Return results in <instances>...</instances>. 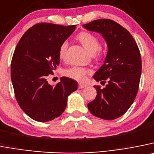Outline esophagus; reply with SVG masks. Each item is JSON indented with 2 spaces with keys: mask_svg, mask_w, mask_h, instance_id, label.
Wrapping results in <instances>:
<instances>
[{
  "mask_svg": "<svg viewBox=\"0 0 154 154\" xmlns=\"http://www.w3.org/2000/svg\"><path fill=\"white\" fill-rule=\"evenodd\" d=\"M87 87L86 84H83V83H79V88H84Z\"/></svg>",
  "mask_w": 154,
  "mask_h": 154,
  "instance_id": "obj_1",
  "label": "esophagus"
}]
</instances>
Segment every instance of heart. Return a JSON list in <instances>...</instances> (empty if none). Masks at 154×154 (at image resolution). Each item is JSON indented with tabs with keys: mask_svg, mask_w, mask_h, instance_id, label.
<instances>
[{
	"mask_svg": "<svg viewBox=\"0 0 154 154\" xmlns=\"http://www.w3.org/2000/svg\"><path fill=\"white\" fill-rule=\"evenodd\" d=\"M78 39L80 43L82 44L84 48L91 54H94L98 50L100 47L99 40L96 36L91 33L87 32H82L78 35ZM68 47V42L64 41L60 46L59 49V56L60 59L63 60L66 57V50ZM91 72L89 69L83 67L79 66H73V67L68 69L65 71V75L69 78L73 79L77 81L82 82L87 77V75Z\"/></svg>",
	"mask_w": 154,
	"mask_h": 154,
	"instance_id": "obj_1",
	"label": "heart"
}]
</instances>
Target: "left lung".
Wrapping results in <instances>:
<instances>
[{
  "mask_svg": "<svg viewBox=\"0 0 154 154\" xmlns=\"http://www.w3.org/2000/svg\"><path fill=\"white\" fill-rule=\"evenodd\" d=\"M83 27L100 33L108 46L104 64L93 75L101 84H107L102 89L94 86L96 98L88 108L101 119H116L125 115L137 94L142 69L140 50L131 34L112 20H96Z\"/></svg>",
  "mask_w": 154,
  "mask_h": 154,
  "instance_id": "8db88e82",
  "label": "left lung"
}]
</instances>
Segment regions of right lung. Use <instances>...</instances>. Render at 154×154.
I'll return each instance as SVG.
<instances>
[{
	"label": "right lung",
	"instance_id": "right-lung-1",
	"mask_svg": "<svg viewBox=\"0 0 154 154\" xmlns=\"http://www.w3.org/2000/svg\"><path fill=\"white\" fill-rule=\"evenodd\" d=\"M75 29V25L39 23L25 32L17 45L11 81L20 107L34 121L46 122L60 116L69 95L78 88L77 82L67 77H62L56 85L46 80L60 65V45Z\"/></svg>",
	"mask_w": 154,
	"mask_h": 154
}]
</instances>
